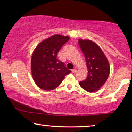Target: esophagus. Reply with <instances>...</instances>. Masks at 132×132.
Returning a JSON list of instances; mask_svg holds the SVG:
<instances>
[{
	"mask_svg": "<svg viewBox=\"0 0 132 132\" xmlns=\"http://www.w3.org/2000/svg\"><path fill=\"white\" fill-rule=\"evenodd\" d=\"M76 71H77V70L76 69V68H74V69L72 70V73H76Z\"/></svg>",
	"mask_w": 132,
	"mask_h": 132,
	"instance_id": "1",
	"label": "esophagus"
}]
</instances>
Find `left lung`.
I'll return each instance as SVG.
<instances>
[{
	"label": "left lung",
	"mask_w": 132,
	"mask_h": 132,
	"mask_svg": "<svg viewBox=\"0 0 132 132\" xmlns=\"http://www.w3.org/2000/svg\"><path fill=\"white\" fill-rule=\"evenodd\" d=\"M79 45L85 57L88 76L79 84L85 91H97L103 85L110 73V66L106 56L97 44L89 39H79Z\"/></svg>",
	"instance_id": "1"
}]
</instances>
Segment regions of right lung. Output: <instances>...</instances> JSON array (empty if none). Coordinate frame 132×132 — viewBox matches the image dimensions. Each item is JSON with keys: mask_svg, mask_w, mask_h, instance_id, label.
Listing matches in <instances>:
<instances>
[{"mask_svg": "<svg viewBox=\"0 0 132 132\" xmlns=\"http://www.w3.org/2000/svg\"><path fill=\"white\" fill-rule=\"evenodd\" d=\"M69 39L68 36L52 35L41 41L34 50L31 58L32 75L36 85L41 89H55L65 76L71 73L57 57L58 52Z\"/></svg>", "mask_w": 132, "mask_h": 132, "instance_id": "1", "label": "right lung"}]
</instances>
